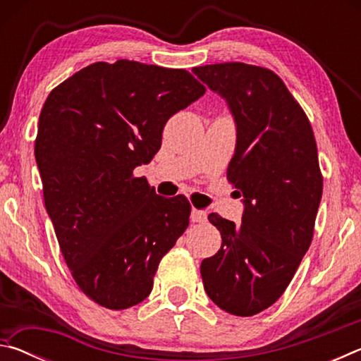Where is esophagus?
I'll return each mask as SVG.
<instances>
[{
    "label": "esophagus",
    "instance_id": "esophagus-1",
    "mask_svg": "<svg viewBox=\"0 0 361 361\" xmlns=\"http://www.w3.org/2000/svg\"><path fill=\"white\" fill-rule=\"evenodd\" d=\"M191 221L192 223H205L207 221V213L202 212V210H195L192 209L191 212Z\"/></svg>",
    "mask_w": 361,
    "mask_h": 361
}]
</instances>
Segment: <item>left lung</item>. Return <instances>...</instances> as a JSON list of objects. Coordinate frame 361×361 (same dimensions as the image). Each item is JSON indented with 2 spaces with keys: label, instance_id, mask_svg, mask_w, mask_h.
I'll list each match as a JSON object with an SVG mask.
<instances>
[{
  "label": "left lung",
  "instance_id": "1",
  "mask_svg": "<svg viewBox=\"0 0 361 361\" xmlns=\"http://www.w3.org/2000/svg\"><path fill=\"white\" fill-rule=\"evenodd\" d=\"M237 124L228 181L245 202L242 223L218 213L221 248L200 264L219 309L252 317L283 295L314 237L323 175L307 114L272 70L242 62L195 66Z\"/></svg>",
  "mask_w": 361,
  "mask_h": 361
}]
</instances>
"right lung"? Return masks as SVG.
I'll return each instance as SVG.
<instances>
[{
	"label": "right lung",
	"instance_id": "1",
	"mask_svg": "<svg viewBox=\"0 0 361 361\" xmlns=\"http://www.w3.org/2000/svg\"><path fill=\"white\" fill-rule=\"evenodd\" d=\"M204 94L186 70L122 59L85 66L47 95L35 140L44 205L73 279L102 307L148 298L188 228L185 195H157L133 170L161 148L170 116Z\"/></svg>",
	"mask_w": 361,
	"mask_h": 361
}]
</instances>
